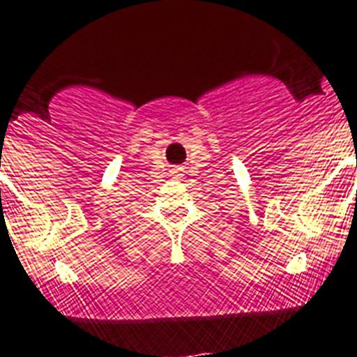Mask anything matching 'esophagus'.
I'll use <instances>...</instances> for the list:
<instances>
[{
  "label": "esophagus",
  "instance_id": "obj_1",
  "mask_svg": "<svg viewBox=\"0 0 357 357\" xmlns=\"http://www.w3.org/2000/svg\"><path fill=\"white\" fill-rule=\"evenodd\" d=\"M174 174H176V178H178V176H181V169H174Z\"/></svg>",
  "mask_w": 357,
  "mask_h": 357
}]
</instances>
